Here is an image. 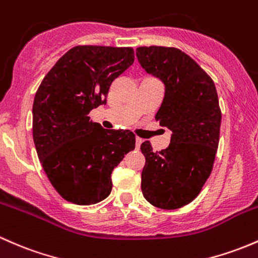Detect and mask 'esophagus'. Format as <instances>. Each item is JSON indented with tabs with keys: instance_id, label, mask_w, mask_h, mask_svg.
<instances>
[{
	"instance_id": "34e87169",
	"label": "esophagus",
	"mask_w": 258,
	"mask_h": 258,
	"mask_svg": "<svg viewBox=\"0 0 258 258\" xmlns=\"http://www.w3.org/2000/svg\"><path fill=\"white\" fill-rule=\"evenodd\" d=\"M141 143H143V139H140V138H135V148H137L138 150L140 149Z\"/></svg>"
}]
</instances>
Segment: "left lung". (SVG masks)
<instances>
[{
	"instance_id": "8db88e82",
	"label": "left lung",
	"mask_w": 258,
	"mask_h": 258,
	"mask_svg": "<svg viewBox=\"0 0 258 258\" xmlns=\"http://www.w3.org/2000/svg\"><path fill=\"white\" fill-rule=\"evenodd\" d=\"M137 57L165 86L155 118L172 132L170 145L161 151H152L149 141L141 144V190L154 207L178 209L201 193L212 173L221 123L217 88L206 71L177 48L140 46Z\"/></svg>"
}]
</instances>
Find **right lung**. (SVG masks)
<instances>
[{"label": "right lung", "instance_id": "right-lung-1", "mask_svg": "<svg viewBox=\"0 0 258 258\" xmlns=\"http://www.w3.org/2000/svg\"><path fill=\"white\" fill-rule=\"evenodd\" d=\"M134 62L132 48L79 45L46 74L33 103V139L56 192L90 206L112 190V171L135 149L130 130L103 129L88 113L107 103L112 82Z\"/></svg>", "mask_w": 258, "mask_h": 258}]
</instances>
